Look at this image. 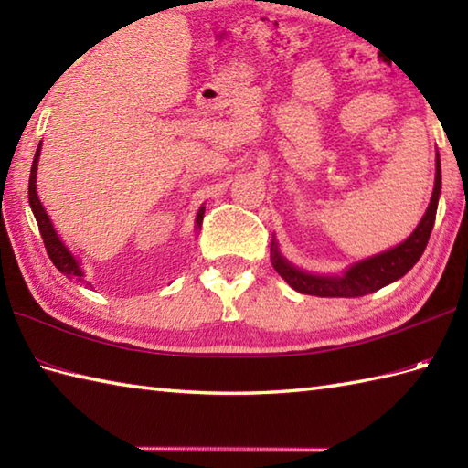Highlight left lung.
I'll use <instances>...</instances> for the list:
<instances>
[{
  "label": "left lung",
  "instance_id": "1",
  "mask_svg": "<svg viewBox=\"0 0 468 468\" xmlns=\"http://www.w3.org/2000/svg\"><path fill=\"white\" fill-rule=\"evenodd\" d=\"M441 195V158L436 153V176H434V191L431 205L426 208L424 217L420 218L419 227L414 229L412 235L404 243L392 247L384 253L367 257L364 261L354 263L344 275H314L297 270L285 257L277 251V245L271 243V263L275 271L290 283L295 292L317 295V297H360L382 290L384 285L400 280L402 275L409 273L414 263L420 260V255L429 243L431 231L436 218V207H439Z\"/></svg>",
  "mask_w": 468,
  "mask_h": 468
}]
</instances>
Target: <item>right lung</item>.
Listing matches in <instances>:
<instances>
[{
	"mask_svg": "<svg viewBox=\"0 0 468 468\" xmlns=\"http://www.w3.org/2000/svg\"><path fill=\"white\" fill-rule=\"evenodd\" d=\"M42 144V143H39ZM37 158H39V146L36 151V156H34V165H32V171H29V186H27V197H29V207H32L34 211V217L37 221V227H39V233H42V239H44V245H46V251H48V257L52 260V263L56 265L58 271H62L66 277H69V280H84V271L80 263H78L76 257L68 251V247L64 245V241L59 239L56 229L52 225V221H49V217L46 213L44 205L39 203L37 198V191H36V173H37ZM203 217H205V207L198 208L197 213V229L201 227L203 223ZM90 285V283H86ZM92 287V285H90Z\"/></svg>",
	"mask_w": 468,
	"mask_h": 468,
	"instance_id": "right-lung-1",
	"label": "right lung"
}]
</instances>
